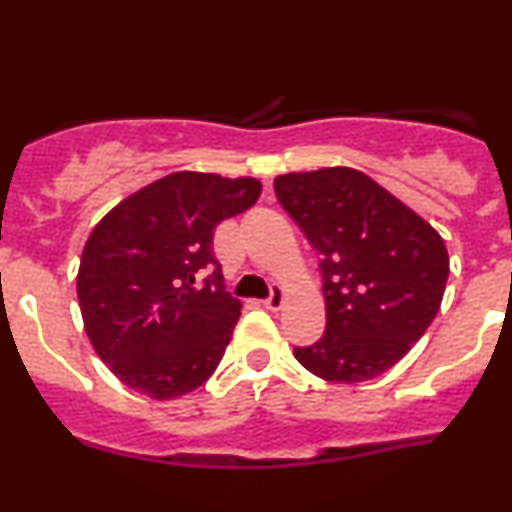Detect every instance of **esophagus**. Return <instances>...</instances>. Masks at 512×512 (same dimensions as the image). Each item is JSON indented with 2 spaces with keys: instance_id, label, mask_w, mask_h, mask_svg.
<instances>
[{
  "instance_id": "34e87169",
  "label": "esophagus",
  "mask_w": 512,
  "mask_h": 512,
  "mask_svg": "<svg viewBox=\"0 0 512 512\" xmlns=\"http://www.w3.org/2000/svg\"><path fill=\"white\" fill-rule=\"evenodd\" d=\"M284 301H286L284 289H281V286H274L272 296H269L267 301H264L262 305H264V308H267V310H272V313H276V310H281V305H284Z\"/></svg>"
}]
</instances>
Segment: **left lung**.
Listing matches in <instances>:
<instances>
[{
  "mask_svg": "<svg viewBox=\"0 0 512 512\" xmlns=\"http://www.w3.org/2000/svg\"><path fill=\"white\" fill-rule=\"evenodd\" d=\"M274 192L320 252L325 281V334L293 356L330 383L378 378L438 313L450 274L443 238L354 168L279 175Z\"/></svg>",
  "mask_w": 512,
  "mask_h": 512,
  "instance_id": "left-lung-1",
  "label": "left lung"
}]
</instances>
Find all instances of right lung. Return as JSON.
<instances>
[{"label":"right lung","mask_w":512,"mask_h":512,"mask_svg":"<svg viewBox=\"0 0 512 512\" xmlns=\"http://www.w3.org/2000/svg\"><path fill=\"white\" fill-rule=\"evenodd\" d=\"M260 192L255 178L182 170L122 199L91 231L76 274L84 330L134 392L178 399L221 363L240 301L223 286L211 240Z\"/></svg>","instance_id":"add662e5"}]
</instances>
